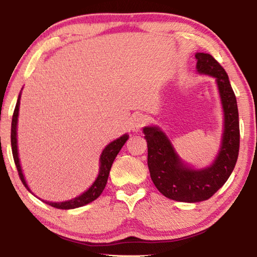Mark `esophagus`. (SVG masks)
Instances as JSON below:
<instances>
[{
  "instance_id": "esophagus-1",
  "label": "esophagus",
  "mask_w": 257,
  "mask_h": 257,
  "mask_svg": "<svg viewBox=\"0 0 257 257\" xmlns=\"http://www.w3.org/2000/svg\"><path fill=\"white\" fill-rule=\"evenodd\" d=\"M147 122V119L143 114H136L133 116L132 120V130L133 132H139Z\"/></svg>"
}]
</instances>
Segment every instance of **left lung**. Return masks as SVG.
<instances>
[{
    "instance_id": "obj_1",
    "label": "left lung",
    "mask_w": 257,
    "mask_h": 257,
    "mask_svg": "<svg viewBox=\"0 0 257 257\" xmlns=\"http://www.w3.org/2000/svg\"><path fill=\"white\" fill-rule=\"evenodd\" d=\"M197 71L214 77L224 111V132L220 153L211 167L202 170L186 167L170 141L158 127H145L147 164L151 178L161 194L178 202L196 203L211 198L233 171L240 133L237 99L222 66L207 53H196Z\"/></svg>"
}]
</instances>
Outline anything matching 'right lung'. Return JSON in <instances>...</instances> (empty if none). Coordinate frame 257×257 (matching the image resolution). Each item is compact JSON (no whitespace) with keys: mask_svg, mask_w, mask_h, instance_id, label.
<instances>
[{"mask_svg":"<svg viewBox=\"0 0 257 257\" xmlns=\"http://www.w3.org/2000/svg\"><path fill=\"white\" fill-rule=\"evenodd\" d=\"M19 105H20V95L18 97V101H17V105L15 107L14 115H12V123H11V147H12V155H14V160L17 167V170H18V175L20 177V180L23 181L24 186L27 188L29 191L27 184H26V180L23 175V171H21L19 158H18V149H17V122H18V113H19ZM129 138L128 135H123L120 138L116 139V141H113L111 144H108L104 151L102 152L101 159H99V162H101V167H99V172L96 178V180L94 181V184L90 186V188L85 191L84 194H81L80 196H78L70 201L62 202V203H53V202H45L49 205L53 206L55 208H61V210H69V208H76L84 206L86 204L93 202L96 199L99 195L102 194V191L105 188V185L107 182L108 173H110L111 167L113 161H114L115 156L118 155L120 150L122 149L124 143L127 142Z\"/></svg>","mask_w":257,"mask_h":257,"instance_id":"1","label":"right lung"}]
</instances>
